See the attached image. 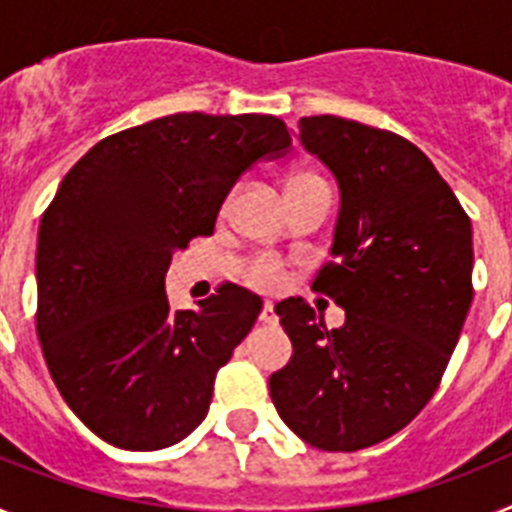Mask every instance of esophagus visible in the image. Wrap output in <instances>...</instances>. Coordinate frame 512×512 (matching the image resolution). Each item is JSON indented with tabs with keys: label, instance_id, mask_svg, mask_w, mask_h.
Listing matches in <instances>:
<instances>
[{
	"label": "esophagus",
	"instance_id": "1",
	"mask_svg": "<svg viewBox=\"0 0 512 512\" xmlns=\"http://www.w3.org/2000/svg\"><path fill=\"white\" fill-rule=\"evenodd\" d=\"M259 320H261V323H266V325L277 323V312H274V305H271V302H264V305H261Z\"/></svg>",
	"mask_w": 512,
	"mask_h": 512
}]
</instances>
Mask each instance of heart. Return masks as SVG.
<instances>
[{"label": "heart", "mask_w": 512, "mask_h": 512, "mask_svg": "<svg viewBox=\"0 0 512 512\" xmlns=\"http://www.w3.org/2000/svg\"><path fill=\"white\" fill-rule=\"evenodd\" d=\"M318 184H328L318 171L297 169L289 174L287 194L297 192V189L318 187ZM243 282L253 289H264V292L279 289L284 284V266L279 264L277 259H271V256H253V259L246 261V266H243Z\"/></svg>", "instance_id": "1"}]
</instances>
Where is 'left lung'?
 <instances>
[{"instance_id":"left-lung-1","label":"left lung","mask_w":512,"mask_h":512,"mask_svg":"<svg viewBox=\"0 0 512 512\" xmlns=\"http://www.w3.org/2000/svg\"><path fill=\"white\" fill-rule=\"evenodd\" d=\"M300 138L341 187L333 256L312 279L346 310L328 330L305 300L274 310L292 359L271 374L279 418L323 451H359L402 431L431 400L472 305V223L408 138L336 115Z\"/></svg>"}]
</instances>
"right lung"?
Segmentation results:
<instances>
[{
    "mask_svg": "<svg viewBox=\"0 0 512 512\" xmlns=\"http://www.w3.org/2000/svg\"><path fill=\"white\" fill-rule=\"evenodd\" d=\"M289 146L274 115L179 112L107 135L63 176L40 220L35 328L58 392L102 441L164 449L205 420L261 300L225 282L174 310L164 274L212 235L233 184Z\"/></svg>",
    "mask_w": 512,
    "mask_h": 512,
    "instance_id": "1",
    "label": "right lung"
}]
</instances>
